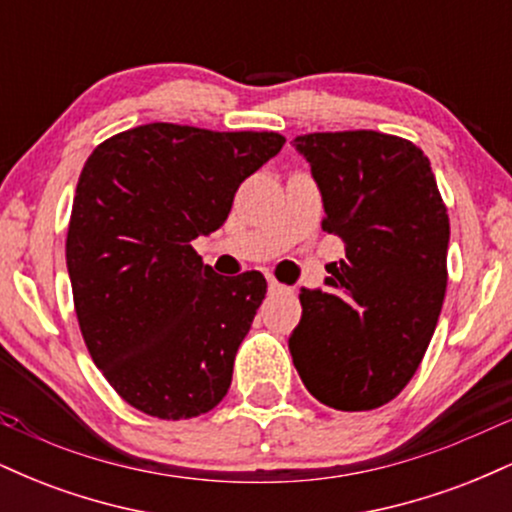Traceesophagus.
<instances>
[{"instance_id": "34e87169", "label": "esophagus", "mask_w": 512, "mask_h": 512, "mask_svg": "<svg viewBox=\"0 0 512 512\" xmlns=\"http://www.w3.org/2000/svg\"><path fill=\"white\" fill-rule=\"evenodd\" d=\"M267 286H269V293H281V291H286V286L279 284V281H276L274 276H267Z\"/></svg>"}]
</instances>
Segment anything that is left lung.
<instances>
[{
	"instance_id": "left-lung-1",
	"label": "left lung",
	"mask_w": 512,
	"mask_h": 512,
	"mask_svg": "<svg viewBox=\"0 0 512 512\" xmlns=\"http://www.w3.org/2000/svg\"><path fill=\"white\" fill-rule=\"evenodd\" d=\"M293 146L317 182L322 231L344 240L325 289H301L293 366L322 404L383 407L407 387L448 286V209L419 146L392 134L315 132Z\"/></svg>"
}]
</instances>
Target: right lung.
I'll use <instances>...</instances> for the list:
<instances>
[{
    "mask_svg": "<svg viewBox=\"0 0 512 512\" xmlns=\"http://www.w3.org/2000/svg\"><path fill=\"white\" fill-rule=\"evenodd\" d=\"M284 142L154 122L88 156L67 231L69 281L88 354L134 409L180 421L226 397L267 281L219 276L192 240L223 226L240 182Z\"/></svg>",
    "mask_w": 512,
    "mask_h": 512,
    "instance_id": "1",
    "label": "right lung"
}]
</instances>
